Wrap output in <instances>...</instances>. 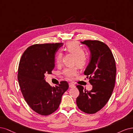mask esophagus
I'll list each match as a JSON object with an SVG mask.
<instances>
[{"label":"esophagus","mask_w":133,"mask_h":133,"mask_svg":"<svg viewBox=\"0 0 133 133\" xmlns=\"http://www.w3.org/2000/svg\"><path fill=\"white\" fill-rule=\"evenodd\" d=\"M69 87L70 88H75L76 87L75 84H74L72 83H69Z\"/></svg>","instance_id":"obj_1"}]
</instances>
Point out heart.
Returning a JSON list of instances; mask_svg holds the SVG:
<instances>
[{"mask_svg": "<svg viewBox=\"0 0 133 133\" xmlns=\"http://www.w3.org/2000/svg\"><path fill=\"white\" fill-rule=\"evenodd\" d=\"M65 50L67 52L74 55V63L79 67H84L87 63L88 56L87 53L82 50L80 45L76 41H69L66 44ZM63 54L62 52H58L56 57V62L58 65H61ZM77 67H72L67 68L64 70L63 74L68 79H73L75 77L78 75Z\"/></svg>", "mask_w": 133, "mask_h": 133, "instance_id": "b5f03b06", "label": "heart"}]
</instances>
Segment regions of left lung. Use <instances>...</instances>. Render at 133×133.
<instances>
[{
	"mask_svg": "<svg viewBox=\"0 0 133 133\" xmlns=\"http://www.w3.org/2000/svg\"><path fill=\"white\" fill-rule=\"evenodd\" d=\"M87 46L91 52L90 60L84 74L93 85L87 91L77 85L79 95L76 99L78 108L83 112L94 114L107 104L115 86L116 65L112 51L103 42L98 40L81 41Z\"/></svg>",
	"mask_w": 133,
	"mask_h": 133,
	"instance_id": "obj_1",
	"label": "left lung"
}]
</instances>
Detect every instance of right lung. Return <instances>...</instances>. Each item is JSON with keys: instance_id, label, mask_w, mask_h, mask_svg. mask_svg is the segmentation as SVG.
Masks as SVG:
<instances>
[{"instance_id": "right-lung-1", "label": "right lung", "mask_w": 133, "mask_h": 133, "mask_svg": "<svg viewBox=\"0 0 133 133\" xmlns=\"http://www.w3.org/2000/svg\"><path fill=\"white\" fill-rule=\"evenodd\" d=\"M62 44L33 45L24 51L19 62L18 79L21 92L30 107L42 115H50L58 109L68 88L67 81L51 87L45 77L54 68L55 54Z\"/></svg>"}]
</instances>
